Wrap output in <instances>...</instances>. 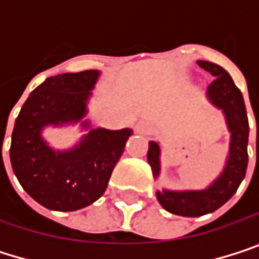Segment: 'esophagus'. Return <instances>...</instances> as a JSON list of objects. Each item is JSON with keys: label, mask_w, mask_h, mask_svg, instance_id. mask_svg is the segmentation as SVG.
Wrapping results in <instances>:
<instances>
[{"label": "esophagus", "mask_w": 259, "mask_h": 259, "mask_svg": "<svg viewBox=\"0 0 259 259\" xmlns=\"http://www.w3.org/2000/svg\"><path fill=\"white\" fill-rule=\"evenodd\" d=\"M150 126L145 123V121H139L138 124H136V132L138 133H142V135H147V133H150Z\"/></svg>", "instance_id": "obj_1"}]
</instances>
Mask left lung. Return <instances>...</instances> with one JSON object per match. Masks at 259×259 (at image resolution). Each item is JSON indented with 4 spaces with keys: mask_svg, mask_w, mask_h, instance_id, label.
<instances>
[{
    "mask_svg": "<svg viewBox=\"0 0 259 259\" xmlns=\"http://www.w3.org/2000/svg\"><path fill=\"white\" fill-rule=\"evenodd\" d=\"M198 66L214 78L207 88V97L216 108L222 109L231 133V141L224 171L207 189L180 192L166 189L162 192L157 190V201L166 211L186 218H198L222 207L237 192L244 179L249 160V121L241 91L235 87L233 78L224 67L210 61H198ZM147 160L154 179H157L160 174V147L156 141H150L148 144Z\"/></svg>",
    "mask_w": 259,
    "mask_h": 259,
    "instance_id": "8db88e82",
    "label": "left lung"
}]
</instances>
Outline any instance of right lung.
Segmentation results:
<instances>
[{
  "label": "right lung",
  "mask_w": 259,
  "mask_h": 259,
  "mask_svg": "<svg viewBox=\"0 0 259 259\" xmlns=\"http://www.w3.org/2000/svg\"><path fill=\"white\" fill-rule=\"evenodd\" d=\"M100 72L85 70L48 78L26 99L12 133L10 162L26 193L40 205L75 211L106 190L132 129H91L73 148L58 151L41 138L46 126L78 123ZM83 129L90 127L85 120Z\"/></svg>",
  "instance_id": "right-lung-1"
}]
</instances>
